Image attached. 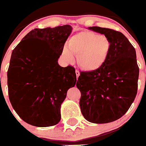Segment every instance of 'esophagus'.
I'll return each mask as SVG.
<instances>
[{"label":"esophagus","instance_id":"esophagus-1","mask_svg":"<svg viewBox=\"0 0 146 146\" xmlns=\"http://www.w3.org/2000/svg\"><path fill=\"white\" fill-rule=\"evenodd\" d=\"M76 77H77V79H78V78L79 76H80V72H79V70H76Z\"/></svg>","mask_w":146,"mask_h":146}]
</instances>
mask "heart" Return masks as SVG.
<instances>
[{
  "instance_id": "1",
  "label": "heart",
  "mask_w": 146,
  "mask_h": 146,
  "mask_svg": "<svg viewBox=\"0 0 146 146\" xmlns=\"http://www.w3.org/2000/svg\"><path fill=\"white\" fill-rule=\"evenodd\" d=\"M111 43L103 34L82 31L73 35L68 46L62 49V56L67 63L74 60L78 56L79 66L86 71H95L102 67L111 51Z\"/></svg>"
}]
</instances>
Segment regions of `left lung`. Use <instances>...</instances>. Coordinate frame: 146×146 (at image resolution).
<instances>
[{
    "label": "left lung",
    "instance_id": "8db88e82",
    "mask_svg": "<svg viewBox=\"0 0 146 146\" xmlns=\"http://www.w3.org/2000/svg\"><path fill=\"white\" fill-rule=\"evenodd\" d=\"M88 29L106 35L111 48L100 68L80 73L76 83L81 93L79 104L88 121L107 123L121 118L134 101L139 68L135 48L122 33L98 26Z\"/></svg>",
    "mask_w": 146,
    "mask_h": 146
}]
</instances>
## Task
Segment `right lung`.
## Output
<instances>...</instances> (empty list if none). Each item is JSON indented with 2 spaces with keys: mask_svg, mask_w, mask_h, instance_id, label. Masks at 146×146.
Instances as JSON below:
<instances>
[{
  "mask_svg": "<svg viewBox=\"0 0 146 146\" xmlns=\"http://www.w3.org/2000/svg\"><path fill=\"white\" fill-rule=\"evenodd\" d=\"M71 31L69 25L35 28L13 50L7 73L9 100L30 125L48 127L60 121V106L76 82L74 68L58 63Z\"/></svg>",
  "mask_w": 146,
  "mask_h": 146,
  "instance_id": "1",
  "label": "right lung"
}]
</instances>
